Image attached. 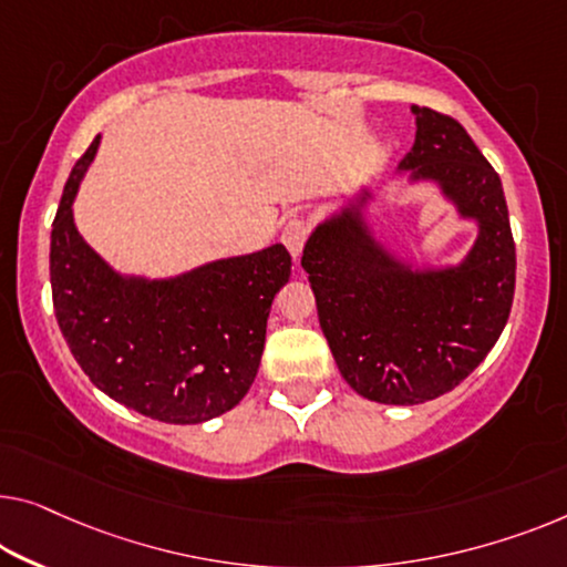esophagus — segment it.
Instances as JSON below:
<instances>
[{
	"mask_svg": "<svg viewBox=\"0 0 567 567\" xmlns=\"http://www.w3.org/2000/svg\"><path fill=\"white\" fill-rule=\"evenodd\" d=\"M308 234H310V229H308V224L302 221V218H290V221L285 224L282 244L287 247V251H290V255H292V259L300 257V251H302V247H306V241H308Z\"/></svg>",
	"mask_w": 567,
	"mask_h": 567,
	"instance_id": "esophagus-1",
	"label": "esophagus"
}]
</instances>
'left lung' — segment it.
<instances>
[{
    "label": "left lung",
    "instance_id": "left-lung-1",
    "mask_svg": "<svg viewBox=\"0 0 567 567\" xmlns=\"http://www.w3.org/2000/svg\"><path fill=\"white\" fill-rule=\"evenodd\" d=\"M412 112L415 145L400 171L441 183L461 214L476 218L466 261L415 272L371 239L353 208L320 224L300 261L338 371L382 404H420L458 386L499 341L517 277L499 175L453 116Z\"/></svg>",
    "mask_w": 567,
    "mask_h": 567
}]
</instances>
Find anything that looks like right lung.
I'll return each instance as SVG.
<instances>
[{"label": "right lung", "mask_w": 567, "mask_h": 567, "mask_svg": "<svg viewBox=\"0 0 567 567\" xmlns=\"http://www.w3.org/2000/svg\"><path fill=\"white\" fill-rule=\"evenodd\" d=\"M96 147L99 137L68 175L50 234L53 308L68 349L101 392L140 415L171 425L224 415L255 382L290 251L275 244L175 280L116 275L73 224Z\"/></svg>", "instance_id": "right-lung-1"}]
</instances>
